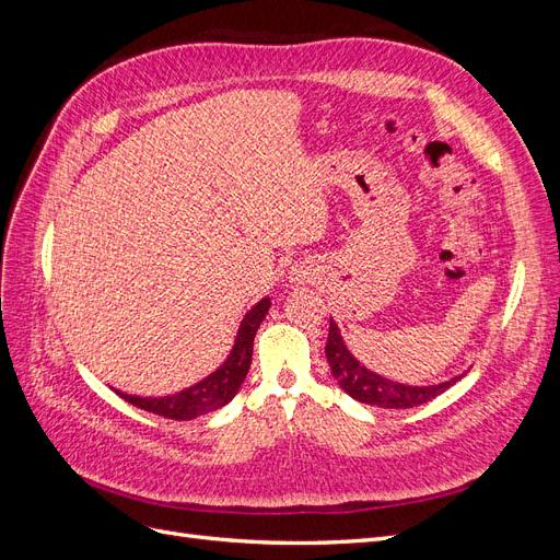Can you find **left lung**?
<instances>
[{"label":"left lung","mask_w":560,"mask_h":560,"mask_svg":"<svg viewBox=\"0 0 560 560\" xmlns=\"http://www.w3.org/2000/svg\"><path fill=\"white\" fill-rule=\"evenodd\" d=\"M325 354L331 366V376L343 387V393L362 404L378 406V409H413V406L428 404L430 399L446 393L451 385H455L465 376L460 374L434 385H409L385 378L376 374V371L366 369L358 358H354L350 348L346 346L341 329H338L334 317H329V338L325 346Z\"/></svg>","instance_id":"obj_1"}]
</instances>
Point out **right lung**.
<instances>
[{
	"label": "right lung",
	"mask_w": 560,
	"mask_h": 560,
	"mask_svg": "<svg viewBox=\"0 0 560 560\" xmlns=\"http://www.w3.org/2000/svg\"><path fill=\"white\" fill-rule=\"evenodd\" d=\"M270 308V296H264L259 303L245 313L241 319L238 334L233 338V348L229 350L226 360L219 364L212 374L200 378L198 383L179 389L173 395H161V397H140V395H128L124 389H114L118 397H124L128 404L138 406L142 411L156 413L171 420H194L198 416H206L210 411L222 409L235 395H238L241 385L245 383V376L252 364V346L257 329L268 315Z\"/></svg>",
	"instance_id": "obj_1"
}]
</instances>
